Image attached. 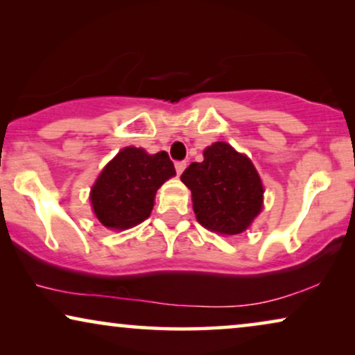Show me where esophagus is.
<instances>
[{
	"instance_id": "34e87169",
	"label": "esophagus",
	"mask_w": 355,
	"mask_h": 355,
	"mask_svg": "<svg viewBox=\"0 0 355 355\" xmlns=\"http://www.w3.org/2000/svg\"><path fill=\"white\" fill-rule=\"evenodd\" d=\"M174 166H176V171H178V174H181L184 169H186V166H187V163L186 162H176V164H174Z\"/></svg>"
}]
</instances>
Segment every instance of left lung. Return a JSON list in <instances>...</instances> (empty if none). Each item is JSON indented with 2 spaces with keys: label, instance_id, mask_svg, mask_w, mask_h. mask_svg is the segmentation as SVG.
<instances>
[{
  "label": "left lung",
  "instance_id": "1",
  "mask_svg": "<svg viewBox=\"0 0 355 355\" xmlns=\"http://www.w3.org/2000/svg\"><path fill=\"white\" fill-rule=\"evenodd\" d=\"M191 189L198 223L220 234L245 231L261 210L263 187L254 164L231 145L205 148L202 163H191L181 174Z\"/></svg>",
  "mask_w": 355,
  "mask_h": 355
}]
</instances>
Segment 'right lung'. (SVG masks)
I'll use <instances>...</instances> for the list:
<instances>
[{
    "instance_id": "1",
    "label": "right lung",
    "mask_w": 355,
    "mask_h": 355,
    "mask_svg": "<svg viewBox=\"0 0 355 355\" xmlns=\"http://www.w3.org/2000/svg\"><path fill=\"white\" fill-rule=\"evenodd\" d=\"M176 174L166 152L145 153L142 148H123L106 164L90 200L101 225L128 230L150 216L155 193Z\"/></svg>"
}]
</instances>
